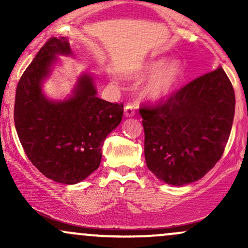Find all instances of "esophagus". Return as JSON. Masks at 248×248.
I'll list each match as a JSON object with an SVG mask.
<instances>
[{
	"label": "esophagus",
	"mask_w": 248,
	"mask_h": 248,
	"mask_svg": "<svg viewBox=\"0 0 248 248\" xmlns=\"http://www.w3.org/2000/svg\"><path fill=\"white\" fill-rule=\"evenodd\" d=\"M124 116H127V118H132L135 114V108H134L133 105H127L126 107H124Z\"/></svg>",
	"instance_id": "obj_1"
}]
</instances>
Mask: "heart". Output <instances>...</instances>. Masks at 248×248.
<instances>
[{
  "instance_id": "heart-1",
  "label": "heart",
  "mask_w": 248,
  "mask_h": 248,
  "mask_svg": "<svg viewBox=\"0 0 248 248\" xmlns=\"http://www.w3.org/2000/svg\"><path fill=\"white\" fill-rule=\"evenodd\" d=\"M186 77V67L179 59L157 57L144 62L136 78L146 79L141 94L146 100L160 102L171 96Z\"/></svg>"
}]
</instances>
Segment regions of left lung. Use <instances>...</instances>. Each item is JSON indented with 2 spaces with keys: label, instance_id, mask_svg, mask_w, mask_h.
Returning a JSON list of instances; mask_svg holds the SVG:
<instances>
[{
  "label": "left lung",
  "instance_id": "1",
  "mask_svg": "<svg viewBox=\"0 0 248 248\" xmlns=\"http://www.w3.org/2000/svg\"><path fill=\"white\" fill-rule=\"evenodd\" d=\"M234 107L231 81L218 66L163 105L141 108L148 169L160 181L175 186L205 176L223 155Z\"/></svg>",
  "mask_w": 248,
  "mask_h": 248
}]
</instances>
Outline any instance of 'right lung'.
I'll return each instance as SVG.
<instances>
[{"label": "right lung", "mask_w": 248, "mask_h": 248, "mask_svg": "<svg viewBox=\"0 0 248 248\" xmlns=\"http://www.w3.org/2000/svg\"><path fill=\"white\" fill-rule=\"evenodd\" d=\"M59 56L73 57L66 37L49 39L24 71L14 120L31 163L45 177L72 186L100 166L104 141L120 124L124 105L98 98L95 79L87 71L78 76L66 98H49L43 87Z\"/></svg>", "instance_id": "1"}]
</instances>
